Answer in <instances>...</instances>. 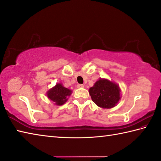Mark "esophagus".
I'll return each mask as SVG.
<instances>
[{
	"mask_svg": "<svg viewBox=\"0 0 161 161\" xmlns=\"http://www.w3.org/2000/svg\"><path fill=\"white\" fill-rule=\"evenodd\" d=\"M77 88H84V86L83 84H77Z\"/></svg>",
	"mask_w": 161,
	"mask_h": 161,
	"instance_id": "esophagus-1",
	"label": "esophagus"
}]
</instances>
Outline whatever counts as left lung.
Masks as SVG:
<instances>
[{
  "instance_id": "1",
  "label": "left lung",
  "mask_w": 161,
  "mask_h": 161,
  "mask_svg": "<svg viewBox=\"0 0 161 161\" xmlns=\"http://www.w3.org/2000/svg\"><path fill=\"white\" fill-rule=\"evenodd\" d=\"M121 89L114 81L100 78L91 87L89 92L93 101L99 108H114L121 99Z\"/></svg>"
}]
</instances>
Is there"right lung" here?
<instances>
[{"instance_id": "add662e5", "label": "right lung", "mask_w": 161, "mask_h": 161, "mask_svg": "<svg viewBox=\"0 0 161 161\" xmlns=\"http://www.w3.org/2000/svg\"><path fill=\"white\" fill-rule=\"evenodd\" d=\"M72 93V91L64 86L61 83L56 84L47 92V96L56 105H62L65 104Z\"/></svg>"}]
</instances>
